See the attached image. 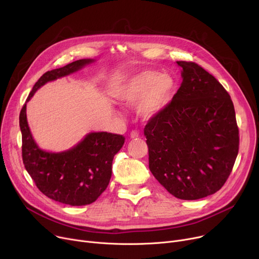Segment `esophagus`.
I'll return each instance as SVG.
<instances>
[{"instance_id":"1","label":"esophagus","mask_w":259,"mask_h":259,"mask_svg":"<svg viewBox=\"0 0 259 259\" xmlns=\"http://www.w3.org/2000/svg\"><path fill=\"white\" fill-rule=\"evenodd\" d=\"M140 137V133L137 131V130H133V131H131V133H130V138L131 139H138Z\"/></svg>"}]
</instances>
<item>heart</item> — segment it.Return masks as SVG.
<instances>
[{
  "label": "heart",
  "mask_w": 259,
  "mask_h": 259,
  "mask_svg": "<svg viewBox=\"0 0 259 259\" xmlns=\"http://www.w3.org/2000/svg\"><path fill=\"white\" fill-rule=\"evenodd\" d=\"M175 88V80L168 73L142 70L126 77L112 90L113 97L125 105L138 104L144 117H152L166 107Z\"/></svg>",
  "instance_id": "heart-1"
}]
</instances>
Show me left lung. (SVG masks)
I'll list each match as a JSON object with an SVG mask.
<instances>
[{
  "label": "left lung",
  "instance_id": "left-lung-1",
  "mask_svg": "<svg viewBox=\"0 0 259 259\" xmlns=\"http://www.w3.org/2000/svg\"><path fill=\"white\" fill-rule=\"evenodd\" d=\"M183 81L172 101L144 129L149 169L173 196L214 194L232 172L239 131L232 100L212 74L193 62H176Z\"/></svg>",
  "mask_w": 259,
  "mask_h": 259
}]
</instances>
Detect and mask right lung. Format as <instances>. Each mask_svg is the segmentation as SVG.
I'll return each mask as SVG.
<instances>
[{
    "label": "right lung",
    "instance_id": "1",
    "mask_svg": "<svg viewBox=\"0 0 259 259\" xmlns=\"http://www.w3.org/2000/svg\"><path fill=\"white\" fill-rule=\"evenodd\" d=\"M93 60H78L47 71L34 84L27 98L47 81L73 73ZM26 103L20 113L22 157L24 166L37 189L47 197L70 206H85L105 191L112 173V160L125 143L119 134L92 132L65 152H46L33 141L26 116Z\"/></svg>",
    "mask_w": 259,
    "mask_h": 259
}]
</instances>
